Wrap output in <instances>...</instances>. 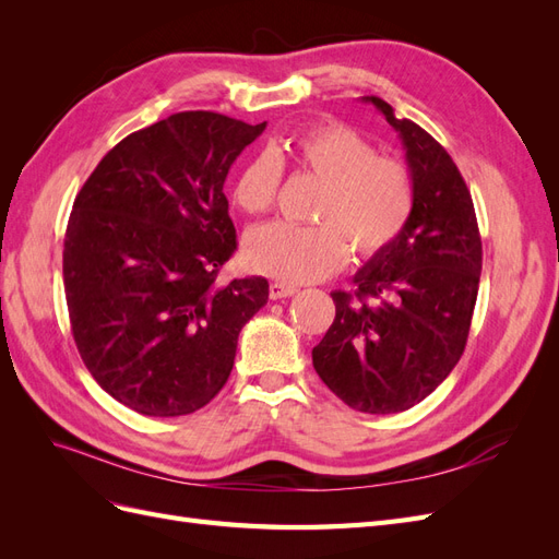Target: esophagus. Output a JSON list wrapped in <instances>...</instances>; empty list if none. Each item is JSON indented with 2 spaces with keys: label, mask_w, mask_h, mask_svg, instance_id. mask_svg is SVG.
I'll list each match as a JSON object with an SVG mask.
<instances>
[{
  "label": "esophagus",
  "mask_w": 559,
  "mask_h": 559,
  "mask_svg": "<svg viewBox=\"0 0 559 559\" xmlns=\"http://www.w3.org/2000/svg\"><path fill=\"white\" fill-rule=\"evenodd\" d=\"M298 289L294 284H284V282H273L270 284V298L273 300H280V298H286V296H294Z\"/></svg>",
  "instance_id": "34e87169"
}]
</instances>
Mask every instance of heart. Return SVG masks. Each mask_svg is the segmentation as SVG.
<instances>
[{
	"mask_svg": "<svg viewBox=\"0 0 559 559\" xmlns=\"http://www.w3.org/2000/svg\"><path fill=\"white\" fill-rule=\"evenodd\" d=\"M286 158L321 183L312 210L317 224L275 222L251 230L245 261L257 273L289 284L324 280L345 265L349 249L357 259H376L408 226L415 207L408 165L376 154L364 134L337 121L310 126L249 158L233 189L242 212L273 210Z\"/></svg>",
	"mask_w": 559,
	"mask_h": 559,
	"instance_id": "heart-1",
	"label": "heart"
}]
</instances>
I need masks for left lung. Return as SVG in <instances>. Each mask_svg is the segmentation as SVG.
<instances>
[{
  "label": "left lung",
  "mask_w": 559,
  "mask_h": 559,
  "mask_svg": "<svg viewBox=\"0 0 559 559\" xmlns=\"http://www.w3.org/2000/svg\"><path fill=\"white\" fill-rule=\"evenodd\" d=\"M405 148L415 207L401 238L333 292L335 319L312 349L317 376L349 408L392 415L441 384L466 347L478 298L483 242L466 181L448 151L384 99Z\"/></svg>",
  "instance_id": "left-lung-1"
}]
</instances>
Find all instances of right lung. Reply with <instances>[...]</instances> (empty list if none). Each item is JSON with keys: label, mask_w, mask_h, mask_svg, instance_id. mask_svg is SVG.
Masks as SVG:
<instances>
[{"label": "right lung", "mask_w": 559, "mask_h": 559, "mask_svg": "<svg viewBox=\"0 0 559 559\" xmlns=\"http://www.w3.org/2000/svg\"><path fill=\"white\" fill-rule=\"evenodd\" d=\"M263 130L173 114L118 142L74 200L62 251L72 335L95 382L134 413L207 405L267 302L265 277L216 282L238 249L224 181Z\"/></svg>", "instance_id": "right-lung-1"}]
</instances>
